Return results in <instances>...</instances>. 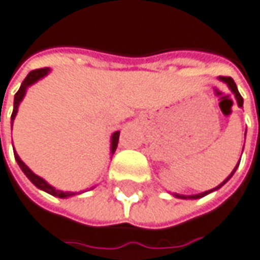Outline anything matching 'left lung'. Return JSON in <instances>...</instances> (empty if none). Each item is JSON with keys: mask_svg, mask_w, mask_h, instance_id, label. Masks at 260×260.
I'll use <instances>...</instances> for the list:
<instances>
[{"mask_svg": "<svg viewBox=\"0 0 260 260\" xmlns=\"http://www.w3.org/2000/svg\"><path fill=\"white\" fill-rule=\"evenodd\" d=\"M218 80H220L221 83H225L227 84V87L230 88V91H232L233 94H234V97H236V102H237V105H239V108H242L243 106V97L240 96V93H239V90H237V85H236V83L233 81L232 77H218ZM244 138H246V134H244ZM243 148H244V145H243ZM242 158V157H240ZM239 164H240V161L236 164V167L233 169V172L230 173V175L227 176V179L225 180H222L218 186H215L214 189H209V190H205V192H201V193H195V195H182V193H172L175 198H179V199H199V198H204L207 197L208 193H211V192H215V190H218L221 186H224L230 179L233 177V175L236 173V170H237V167H239Z\"/></svg>", "mask_w": 260, "mask_h": 260, "instance_id": "1", "label": "left lung"}]
</instances>
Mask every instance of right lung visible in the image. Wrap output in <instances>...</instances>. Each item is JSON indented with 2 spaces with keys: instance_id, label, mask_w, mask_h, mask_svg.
<instances>
[{
  "instance_id": "right-lung-1",
  "label": "right lung",
  "mask_w": 260,
  "mask_h": 260,
  "mask_svg": "<svg viewBox=\"0 0 260 260\" xmlns=\"http://www.w3.org/2000/svg\"><path fill=\"white\" fill-rule=\"evenodd\" d=\"M51 73V70L49 68H42V70H36V71H30L28 75L24 78V81L21 83L20 85V88H18V91L16 93V96H14V109H13V115H11V129H13V122H14V119L17 116V112H18V106H20V103L23 102V99L26 96V93H27V88L30 85H33L35 83H38L39 80L42 78H45L48 74ZM119 134H120V131H115L113 134H112V137H110V155H113L115 151H116V148H118V142H119ZM14 157H16V161L20 166V169H21V172L24 173V175L27 176V179L35 185V186L40 189V190H43V192H46V193H49L52 197H56V198H71L75 197V195H78L80 192H70V190H59V189H56L55 186H52L49 185L43 177H40L36 173H33L30 169H28L27 166L24 164V161L18 157V154L14 150ZM96 187V186H93ZM87 192V190H84Z\"/></svg>"
}]
</instances>
